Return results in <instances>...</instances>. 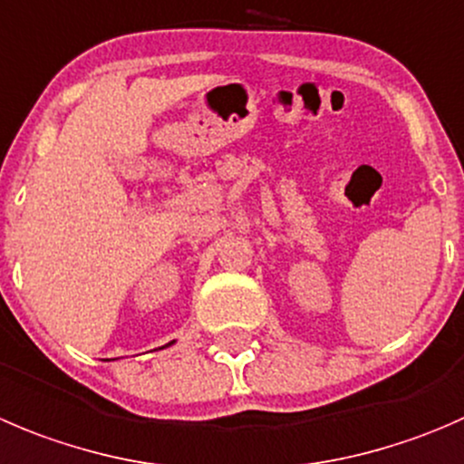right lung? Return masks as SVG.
<instances>
[{"instance_id":"right-lung-1","label":"right lung","mask_w":464,"mask_h":464,"mask_svg":"<svg viewBox=\"0 0 464 464\" xmlns=\"http://www.w3.org/2000/svg\"><path fill=\"white\" fill-rule=\"evenodd\" d=\"M169 344H172V342H169Z\"/></svg>"}]
</instances>
